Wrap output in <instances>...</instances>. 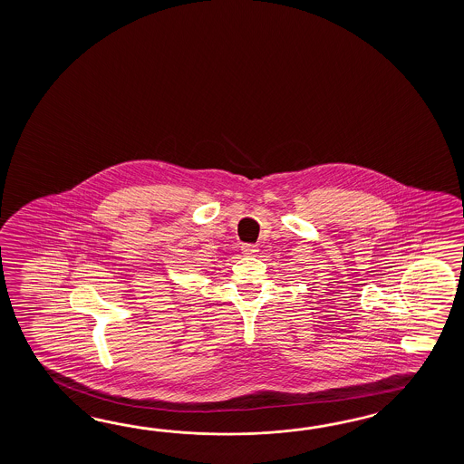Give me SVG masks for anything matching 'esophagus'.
Masks as SVG:
<instances>
[{
    "label": "esophagus",
    "mask_w": 464,
    "mask_h": 464,
    "mask_svg": "<svg viewBox=\"0 0 464 464\" xmlns=\"http://www.w3.org/2000/svg\"><path fill=\"white\" fill-rule=\"evenodd\" d=\"M258 252V248L254 244H244L242 246V254H246V256H254Z\"/></svg>",
    "instance_id": "34e87169"
}]
</instances>
